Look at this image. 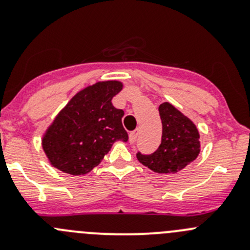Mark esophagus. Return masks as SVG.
I'll return each instance as SVG.
<instances>
[{
    "label": "esophagus",
    "instance_id": "1",
    "mask_svg": "<svg viewBox=\"0 0 250 250\" xmlns=\"http://www.w3.org/2000/svg\"><path fill=\"white\" fill-rule=\"evenodd\" d=\"M138 134H139V132L138 130H133V132L129 133V141L130 143H135V140H137L138 138Z\"/></svg>",
    "mask_w": 250,
    "mask_h": 250
}]
</instances>
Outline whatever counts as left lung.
<instances>
[{
	"instance_id": "8db88e82",
	"label": "left lung",
	"mask_w": 250,
	"mask_h": 250,
	"mask_svg": "<svg viewBox=\"0 0 250 250\" xmlns=\"http://www.w3.org/2000/svg\"><path fill=\"white\" fill-rule=\"evenodd\" d=\"M162 121V141L151 155L138 152V161L155 173L174 174L190 165L201 151L200 133L195 123L169 103L158 107Z\"/></svg>"
}]
</instances>
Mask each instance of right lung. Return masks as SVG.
Segmentation results:
<instances>
[{"label": "right lung", "instance_id": "add662e5", "mask_svg": "<svg viewBox=\"0 0 250 250\" xmlns=\"http://www.w3.org/2000/svg\"><path fill=\"white\" fill-rule=\"evenodd\" d=\"M120 81H104L78 92L66 104L42 138L50 165L71 175L97 167L115 141L128 140L122 125L123 110L111 100L122 90Z\"/></svg>", "mask_w": 250, "mask_h": 250}]
</instances>
